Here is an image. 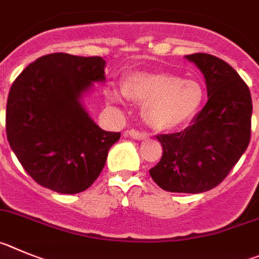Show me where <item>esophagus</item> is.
<instances>
[{"instance_id":"34e87169","label":"esophagus","mask_w":259,"mask_h":259,"mask_svg":"<svg viewBox=\"0 0 259 259\" xmlns=\"http://www.w3.org/2000/svg\"><path fill=\"white\" fill-rule=\"evenodd\" d=\"M125 135H126V137H130V138L135 139V141H143V139H147L146 133L137 132V130H130V132L125 133Z\"/></svg>"}]
</instances>
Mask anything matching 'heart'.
Wrapping results in <instances>:
<instances>
[{"label":"heart","mask_w":259,"mask_h":259,"mask_svg":"<svg viewBox=\"0 0 259 259\" xmlns=\"http://www.w3.org/2000/svg\"><path fill=\"white\" fill-rule=\"evenodd\" d=\"M125 98L142 103V116L151 129L167 132L188 124L201 108L205 90L196 80L169 72H137L121 85ZM118 101L116 93H111Z\"/></svg>","instance_id":"1"}]
</instances>
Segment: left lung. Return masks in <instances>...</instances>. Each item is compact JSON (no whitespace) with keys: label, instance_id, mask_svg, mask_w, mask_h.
<instances>
[{"label":"left lung","instance_id":"1","mask_svg":"<svg viewBox=\"0 0 259 259\" xmlns=\"http://www.w3.org/2000/svg\"><path fill=\"white\" fill-rule=\"evenodd\" d=\"M201 71L208 102L183 132L157 135L162 157L150 174L169 192L201 193L227 177L250 141L251 97L230 64L214 55H186Z\"/></svg>","mask_w":259,"mask_h":259}]
</instances>
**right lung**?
Listing matches in <instances>:
<instances>
[{
	"instance_id": "obj_1",
	"label": "right lung",
	"mask_w": 259,
	"mask_h": 259,
	"mask_svg": "<svg viewBox=\"0 0 259 259\" xmlns=\"http://www.w3.org/2000/svg\"><path fill=\"white\" fill-rule=\"evenodd\" d=\"M106 60L55 53L31 63L11 85L6 134L22 166L58 193L88 190L99 177L120 133L90 117L83 95L106 82Z\"/></svg>"
}]
</instances>
